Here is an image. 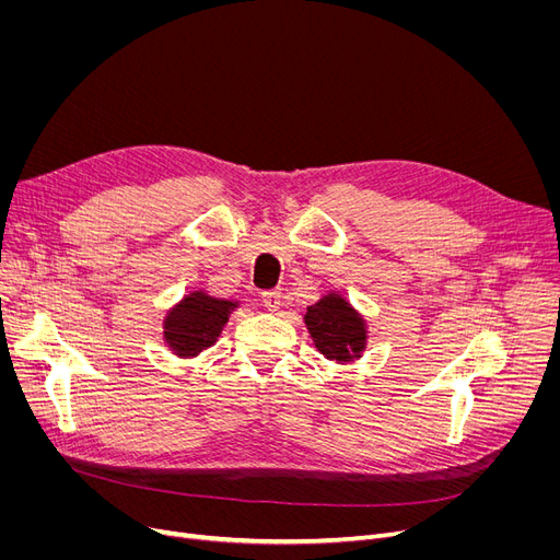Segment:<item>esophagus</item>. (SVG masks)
Wrapping results in <instances>:
<instances>
[{
  "instance_id": "esophagus-1",
  "label": "esophagus",
  "mask_w": 560,
  "mask_h": 560,
  "mask_svg": "<svg viewBox=\"0 0 560 560\" xmlns=\"http://www.w3.org/2000/svg\"><path fill=\"white\" fill-rule=\"evenodd\" d=\"M260 300H262V306L268 308V311H279V308H281V290H268V292H262Z\"/></svg>"
}]
</instances>
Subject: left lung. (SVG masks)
<instances>
[{"mask_svg":"<svg viewBox=\"0 0 560 560\" xmlns=\"http://www.w3.org/2000/svg\"><path fill=\"white\" fill-rule=\"evenodd\" d=\"M304 325L315 349L327 361H336L340 365L354 363L368 349L365 317L336 290L306 306Z\"/></svg>","mask_w":560,"mask_h":560,"instance_id":"1","label":"left lung"}]
</instances>
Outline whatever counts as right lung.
Segmentation results:
<instances>
[{
	"mask_svg": "<svg viewBox=\"0 0 560 560\" xmlns=\"http://www.w3.org/2000/svg\"><path fill=\"white\" fill-rule=\"evenodd\" d=\"M238 300L213 298L197 288L176 302L163 317V340L176 359H195L218 342Z\"/></svg>",
	"mask_w": 560,
	"mask_h": 560,
	"instance_id": "obj_1",
	"label": "right lung"
}]
</instances>
